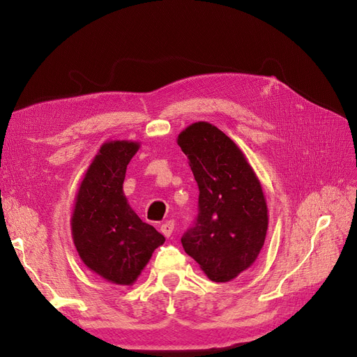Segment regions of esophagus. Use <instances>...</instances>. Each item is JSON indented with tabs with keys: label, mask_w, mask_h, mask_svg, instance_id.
Masks as SVG:
<instances>
[{
	"label": "esophagus",
	"mask_w": 357,
	"mask_h": 357,
	"mask_svg": "<svg viewBox=\"0 0 357 357\" xmlns=\"http://www.w3.org/2000/svg\"><path fill=\"white\" fill-rule=\"evenodd\" d=\"M174 229H175V222H174V220H167V222H165L163 225L160 227L162 234H163L165 236H167V238L172 235V232H174Z\"/></svg>",
	"instance_id": "34e87169"
}]
</instances>
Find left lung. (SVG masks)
<instances>
[{
  "label": "left lung",
  "instance_id": "left-lung-1",
  "mask_svg": "<svg viewBox=\"0 0 357 357\" xmlns=\"http://www.w3.org/2000/svg\"><path fill=\"white\" fill-rule=\"evenodd\" d=\"M176 142L200 190L199 219L182 247L208 280L229 282L253 266L265 244L266 197L245 154L215 125L191 123Z\"/></svg>",
  "mask_w": 357,
  "mask_h": 357
}]
</instances>
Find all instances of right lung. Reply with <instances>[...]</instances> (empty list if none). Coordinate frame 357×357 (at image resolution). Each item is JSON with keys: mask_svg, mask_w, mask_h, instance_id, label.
<instances>
[{"mask_svg": "<svg viewBox=\"0 0 357 357\" xmlns=\"http://www.w3.org/2000/svg\"><path fill=\"white\" fill-rule=\"evenodd\" d=\"M141 142L101 144L77 188L72 238L84 265L116 285H134L165 236L141 220L128 203L123 181Z\"/></svg>", "mask_w": 357, "mask_h": 357, "instance_id": "add662e5", "label": "right lung"}]
</instances>
